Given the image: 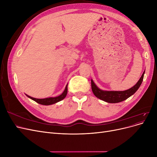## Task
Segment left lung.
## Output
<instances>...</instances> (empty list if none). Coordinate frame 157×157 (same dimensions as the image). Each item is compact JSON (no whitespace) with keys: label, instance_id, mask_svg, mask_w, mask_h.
Returning a JSON list of instances; mask_svg holds the SVG:
<instances>
[{"label":"left lung","instance_id":"8db88e82","mask_svg":"<svg viewBox=\"0 0 157 157\" xmlns=\"http://www.w3.org/2000/svg\"><path fill=\"white\" fill-rule=\"evenodd\" d=\"M145 74V71L144 73L142 74L140 80L134 86L131 88L124 90V91H107V90H103L100 88H99L96 84L94 83L93 80H91V85H92V90L94 94L98 98L101 99V100L110 103H119L122 101L126 100V99L130 98L131 96L134 94L143 82V79Z\"/></svg>","mask_w":157,"mask_h":157}]
</instances>
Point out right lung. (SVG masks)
I'll return each instance as SVG.
<instances>
[{"mask_svg": "<svg viewBox=\"0 0 157 157\" xmlns=\"http://www.w3.org/2000/svg\"><path fill=\"white\" fill-rule=\"evenodd\" d=\"M67 86H66L63 92L61 95H59V96H56V97L47 98H44V99H38V98L31 97L29 96H28V95H27V94H26V96L28 98H29L30 99H33V100L36 101V103L41 104V105H52V104L56 103H58V102L62 100V99H63L66 97V96H67Z\"/></svg>", "mask_w": 157, "mask_h": 157, "instance_id": "obj_1", "label": "right lung"}]
</instances>
